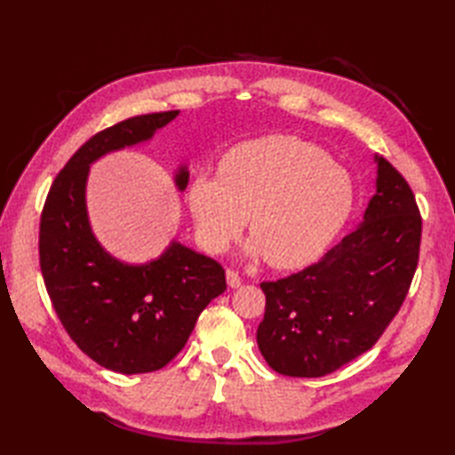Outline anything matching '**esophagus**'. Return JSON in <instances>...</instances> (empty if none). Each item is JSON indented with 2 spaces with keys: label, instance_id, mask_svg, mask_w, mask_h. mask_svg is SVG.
<instances>
[{
  "label": "esophagus",
  "instance_id": "esophagus-1",
  "mask_svg": "<svg viewBox=\"0 0 455 455\" xmlns=\"http://www.w3.org/2000/svg\"><path fill=\"white\" fill-rule=\"evenodd\" d=\"M227 283L233 289H236V287L243 285V277H240L238 272H235V269H227Z\"/></svg>",
  "mask_w": 455,
  "mask_h": 455
}]
</instances>
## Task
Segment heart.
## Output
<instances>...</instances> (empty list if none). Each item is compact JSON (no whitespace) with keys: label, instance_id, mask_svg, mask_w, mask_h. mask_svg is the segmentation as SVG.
<instances>
[{"label":"heart","instance_id":"heart-1","mask_svg":"<svg viewBox=\"0 0 455 455\" xmlns=\"http://www.w3.org/2000/svg\"><path fill=\"white\" fill-rule=\"evenodd\" d=\"M188 197L211 252H225L250 219L248 252L289 269L311 264L332 244L352 212L354 186L323 148L275 134L230 150L220 178L201 173Z\"/></svg>","mask_w":455,"mask_h":455}]
</instances>
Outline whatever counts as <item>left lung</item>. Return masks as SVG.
Returning <instances> with one entry per match:
<instances>
[{"label": "left lung", "mask_w": 455, "mask_h": 455, "mask_svg": "<svg viewBox=\"0 0 455 455\" xmlns=\"http://www.w3.org/2000/svg\"><path fill=\"white\" fill-rule=\"evenodd\" d=\"M377 193L363 222L334 248L277 282L259 283L266 315L258 347L274 371L323 377L373 347L417 272L422 219L397 168L375 156Z\"/></svg>", "instance_id": "1"}]
</instances>
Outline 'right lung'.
Segmentation results:
<instances>
[{
  "mask_svg": "<svg viewBox=\"0 0 455 455\" xmlns=\"http://www.w3.org/2000/svg\"><path fill=\"white\" fill-rule=\"evenodd\" d=\"M178 113L139 115L93 134L58 172L41 215L38 256L58 318L85 355L124 375L168 365L186 346L203 308L227 289L219 262L180 243L148 264H123L101 248L88 220L90 164L152 139ZM188 180L181 166L176 186L186 189Z\"/></svg>",
  "mask_w": 455,
  "mask_h": 455,
  "instance_id": "right-lung-1",
  "label": "right lung"
}]
</instances>
